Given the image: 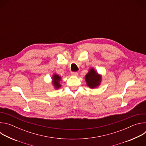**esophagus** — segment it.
I'll use <instances>...</instances> for the list:
<instances>
[{
	"label": "esophagus",
	"instance_id": "esophagus-1",
	"mask_svg": "<svg viewBox=\"0 0 146 146\" xmlns=\"http://www.w3.org/2000/svg\"><path fill=\"white\" fill-rule=\"evenodd\" d=\"M71 74H72V76H77L78 73L77 72H72Z\"/></svg>",
	"mask_w": 146,
	"mask_h": 146
}]
</instances>
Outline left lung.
<instances>
[{"label": "left lung", "instance_id": "obj_1", "mask_svg": "<svg viewBox=\"0 0 146 146\" xmlns=\"http://www.w3.org/2000/svg\"><path fill=\"white\" fill-rule=\"evenodd\" d=\"M101 79V76L96 72L93 68H91L85 76L87 85L91 88L98 87L100 84Z\"/></svg>", "mask_w": 146, "mask_h": 146}]
</instances>
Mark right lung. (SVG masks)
Returning a JSON list of instances; mask_svg holds the SVG:
<instances>
[{"label":"right lung","mask_w":146,"mask_h":146,"mask_svg":"<svg viewBox=\"0 0 146 146\" xmlns=\"http://www.w3.org/2000/svg\"><path fill=\"white\" fill-rule=\"evenodd\" d=\"M61 80V77L56 74H54L52 76V84L54 85V86L55 87V88L56 89H58L59 88H60L61 87V85L60 84V81Z\"/></svg>","instance_id":"1"}]
</instances>
